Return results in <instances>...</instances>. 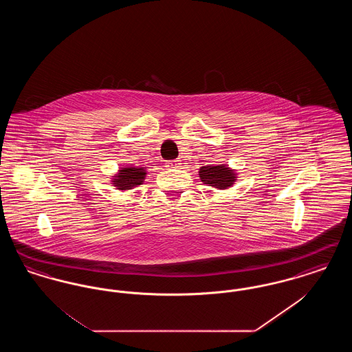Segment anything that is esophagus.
Here are the masks:
<instances>
[{"label":"esophagus","instance_id":"esophagus-1","mask_svg":"<svg viewBox=\"0 0 352 352\" xmlns=\"http://www.w3.org/2000/svg\"><path fill=\"white\" fill-rule=\"evenodd\" d=\"M179 165H181L179 160H173L166 162V168H179Z\"/></svg>","mask_w":352,"mask_h":352}]
</instances>
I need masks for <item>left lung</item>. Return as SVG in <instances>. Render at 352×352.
I'll return each instance as SVG.
<instances>
[{
  "label": "left lung",
  "instance_id": "1",
  "mask_svg": "<svg viewBox=\"0 0 352 352\" xmlns=\"http://www.w3.org/2000/svg\"><path fill=\"white\" fill-rule=\"evenodd\" d=\"M199 178L203 184L212 186L218 190H226L237 181V174L234 168H228L227 165H214L201 166L199 168Z\"/></svg>",
  "mask_w": 352,
  "mask_h": 352
}]
</instances>
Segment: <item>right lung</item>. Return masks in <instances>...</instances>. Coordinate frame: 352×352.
I'll return each mask as SVG.
<instances>
[{"label":"right lung","mask_w":352,"mask_h":352,"mask_svg":"<svg viewBox=\"0 0 352 352\" xmlns=\"http://www.w3.org/2000/svg\"><path fill=\"white\" fill-rule=\"evenodd\" d=\"M145 175H146V168H121L118 170V174L113 175L112 184L121 191H126L131 190L138 184H142L145 181Z\"/></svg>","instance_id":"right-lung-1"}]
</instances>
